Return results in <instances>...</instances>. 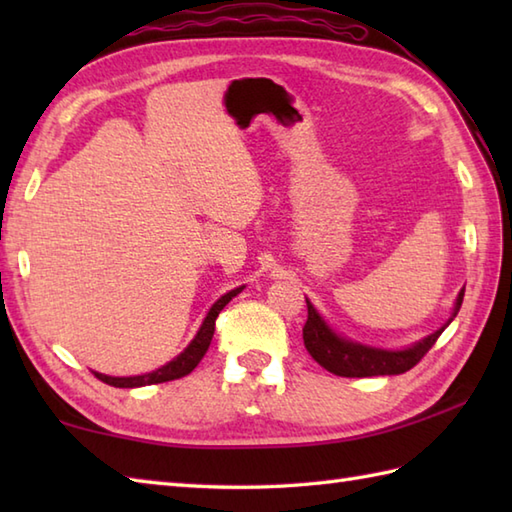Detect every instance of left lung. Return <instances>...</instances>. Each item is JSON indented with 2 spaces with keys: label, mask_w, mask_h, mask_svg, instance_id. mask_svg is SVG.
Here are the masks:
<instances>
[{
  "label": "left lung",
  "mask_w": 512,
  "mask_h": 512,
  "mask_svg": "<svg viewBox=\"0 0 512 512\" xmlns=\"http://www.w3.org/2000/svg\"><path fill=\"white\" fill-rule=\"evenodd\" d=\"M464 299V290H460L458 299H455V308L451 319L429 336H424L422 341L413 343L407 350H378V347L361 345L354 341H347L343 336L336 334L328 323L321 319V314L314 310L312 303H308V321L303 325V343L310 356L328 372L345 378H365V376H394L405 374L413 365L420 363V358L427 354L433 343L438 341V336L444 332V328L455 319V314L460 312Z\"/></svg>",
  "instance_id": "1"
}]
</instances>
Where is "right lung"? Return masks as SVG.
Wrapping results in <instances>:
<instances>
[{
  "label": "right lung",
  "mask_w": 512,
  "mask_h": 512,
  "mask_svg": "<svg viewBox=\"0 0 512 512\" xmlns=\"http://www.w3.org/2000/svg\"><path fill=\"white\" fill-rule=\"evenodd\" d=\"M242 290H244V286H239V288L226 292V295H222L220 299H217L213 306H211L209 314H206V319L202 321L198 334H195V339L187 347H184L182 354H178L167 365L158 367L156 372H149V374H143V376H105V374L94 372V376L99 378V380H103V383L112 385V387H145V385L167 383V380H176V378H182V376L191 374L193 369L198 367V363L202 361V356L206 354V350H209L211 339H213V332H215L217 314H220L224 310L226 303L231 301L233 297H237Z\"/></svg>",
  "instance_id": "1"
}]
</instances>
